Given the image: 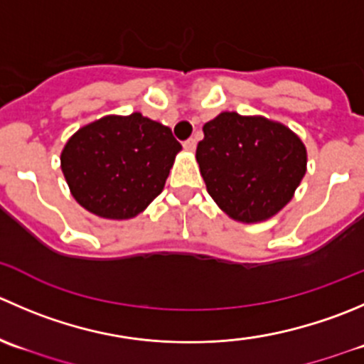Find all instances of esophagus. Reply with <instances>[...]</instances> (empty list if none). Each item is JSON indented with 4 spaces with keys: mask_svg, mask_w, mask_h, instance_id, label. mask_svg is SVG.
Segmentation results:
<instances>
[{
    "mask_svg": "<svg viewBox=\"0 0 364 364\" xmlns=\"http://www.w3.org/2000/svg\"><path fill=\"white\" fill-rule=\"evenodd\" d=\"M183 147H185L186 151H190V153H192V151H196V147H197V140L196 139L185 140V142H183Z\"/></svg>",
    "mask_w": 364,
    "mask_h": 364,
    "instance_id": "esophagus-1",
    "label": "esophagus"
}]
</instances>
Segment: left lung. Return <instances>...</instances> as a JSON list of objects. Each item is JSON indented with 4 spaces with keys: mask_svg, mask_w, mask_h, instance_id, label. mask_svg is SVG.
Wrapping results in <instances>:
<instances>
[{
    "mask_svg": "<svg viewBox=\"0 0 364 364\" xmlns=\"http://www.w3.org/2000/svg\"><path fill=\"white\" fill-rule=\"evenodd\" d=\"M196 158L208 193L245 224L267 220L291 200L306 174L302 140L281 122L222 112L203 126Z\"/></svg>",
    "mask_w": 364,
    "mask_h": 364,
    "instance_id": "obj_1",
    "label": "left lung"
}]
</instances>
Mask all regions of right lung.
I'll return each instance as SVG.
<instances>
[{"label": "right lung", "instance_id": "obj_1", "mask_svg": "<svg viewBox=\"0 0 364 364\" xmlns=\"http://www.w3.org/2000/svg\"><path fill=\"white\" fill-rule=\"evenodd\" d=\"M179 151L171 128L135 112L107 115L77 129L60 164L70 193L85 210L126 220L160 196Z\"/></svg>", "mask_w": 364, "mask_h": 364}]
</instances>
